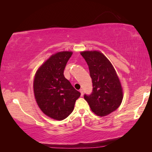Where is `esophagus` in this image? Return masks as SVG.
Masks as SVG:
<instances>
[{"mask_svg":"<svg viewBox=\"0 0 152 152\" xmlns=\"http://www.w3.org/2000/svg\"><path fill=\"white\" fill-rule=\"evenodd\" d=\"M80 92L81 93V96H82L83 95V89H80Z\"/></svg>","mask_w":152,"mask_h":152,"instance_id":"esophagus-1","label":"esophagus"}]
</instances>
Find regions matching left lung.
<instances>
[{
    "instance_id": "8db88e82",
    "label": "left lung",
    "mask_w": 152,
    "mask_h": 152,
    "mask_svg": "<svg viewBox=\"0 0 152 152\" xmlns=\"http://www.w3.org/2000/svg\"><path fill=\"white\" fill-rule=\"evenodd\" d=\"M89 66L92 79L93 91L84 95L93 112L99 116H106L115 111L123 100L121 82L112 63L99 51L81 52Z\"/></svg>"
}]
</instances>
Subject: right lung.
<instances>
[{"label":"right lung","mask_w":152,"mask_h":152,"mask_svg":"<svg viewBox=\"0 0 152 152\" xmlns=\"http://www.w3.org/2000/svg\"><path fill=\"white\" fill-rule=\"evenodd\" d=\"M72 51L52 55L35 74L33 89L37 104L44 114L63 120L72 112L80 93L64 76V70Z\"/></svg>","instance_id":"obj_1"}]
</instances>
